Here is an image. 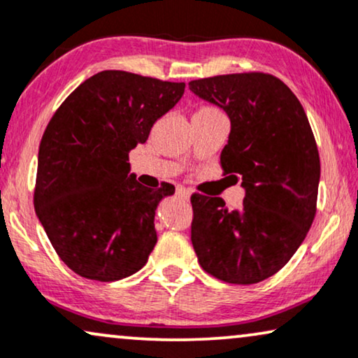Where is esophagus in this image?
<instances>
[{
	"instance_id": "1",
	"label": "esophagus",
	"mask_w": 358,
	"mask_h": 358,
	"mask_svg": "<svg viewBox=\"0 0 358 358\" xmlns=\"http://www.w3.org/2000/svg\"><path fill=\"white\" fill-rule=\"evenodd\" d=\"M176 195H178L180 198H185V200H188V198H190V190L185 187H178L176 188Z\"/></svg>"
}]
</instances>
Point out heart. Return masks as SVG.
Masks as SVG:
<instances>
[{
    "instance_id": "1",
    "label": "heart",
    "mask_w": 358,
    "mask_h": 358,
    "mask_svg": "<svg viewBox=\"0 0 358 358\" xmlns=\"http://www.w3.org/2000/svg\"><path fill=\"white\" fill-rule=\"evenodd\" d=\"M203 110H212V108H203Z\"/></svg>"
}]
</instances>
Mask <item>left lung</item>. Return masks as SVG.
Here are the masks:
<instances>
[{
	"label": "left lung",
	"instance_id": "obj_1",
	"mask_svg": "<svg viewBox=\"0 0 358 358\" xmlns=\"http://www.w3.org/2000/svg\"><path fill=\"white\" fill-rule=\"evenodd\" d=\"M230 118L220 163L242 180L243 205L192 195V243L201 268L235 285L272 277L302 245L317 212L320 157L292 90L268 73H234L188 83Z\"/></svg>",
	"mask_w": 358,
	"mask_h": 358
}]
</instances>
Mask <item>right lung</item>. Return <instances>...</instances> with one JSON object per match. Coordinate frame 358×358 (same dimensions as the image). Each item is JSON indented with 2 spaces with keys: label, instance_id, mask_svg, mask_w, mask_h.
Here are the masks:
<instances>
[{
  "label": "right lung",
  "instance_id": "add662e5",
  "mask_svg": "<svg viewBox=\"0 0 358 358\" xmlns=\"http://www.w3.org/2000/svg\"><path fill=\"white\" fill-rule=\"evenodd\" d=\"M183 92L185 83L106 70L85 80L50 120L34 210L58 257L80 277L115 282L148 262L155 210L175 187L138 183L128 153Z\"/></svg>",
  "mask_w": 358,
  "mask_h": 358
}]
</instances>
